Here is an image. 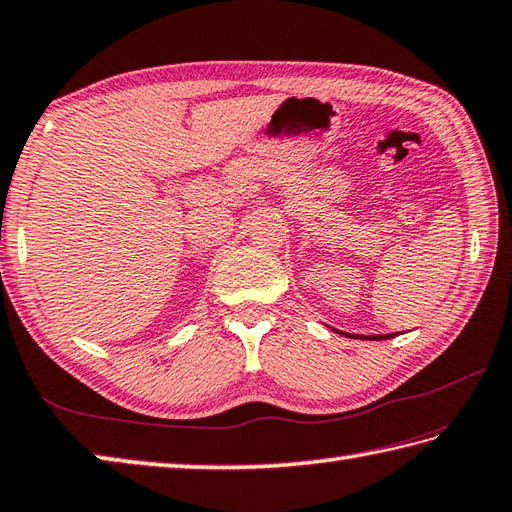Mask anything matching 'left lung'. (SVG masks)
I'll return each instance as SVG.
<instances>
[{
	"mask_svg": "<svg viewBox=\"0 0 512 512\" xmlns=\"http://www.w3.org/2000/svg\"><path fill=\"white\" fill-rule=\"evenodd\" d=\"M337 333H339V330H337ZM342 335H346V337H353V335H348V333H342ZM357 337L370 339V342H377V339H390L393 335H357Z\"/></svg>",
	"mask_w": 512,
	"mask_h": 512,
	"instance_id": "1",
	"label": "left lung"
}]
</instances>
